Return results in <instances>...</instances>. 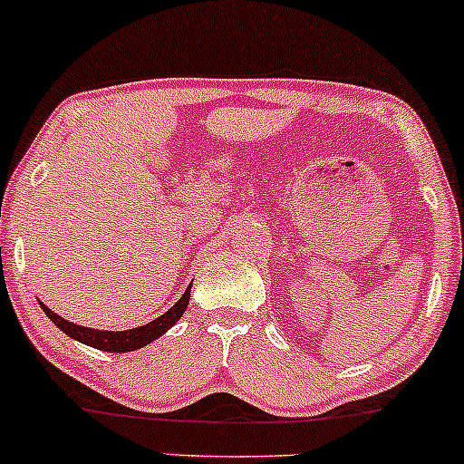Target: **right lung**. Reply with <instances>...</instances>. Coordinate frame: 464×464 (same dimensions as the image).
Segmentation results:
<instances>
[{
    "instance_id": "obj_1",
    "label": "right lung",
    "mask_w": 464,
    "mask_h": 464,
    "mask_svg": "<svg viewBox=\"0 0 464 464\" xmlns=\"http://www.w3.org/2000/svg\"><path fill=\"white\" fill-rule=\"evenodd\" d=\"M190 287L192 285H188V289L184 291V295H181V298L177 300L166 314L155 317V320L149 322V324L135 326V329H127V331H98V329H90V326L74 324V322L65 320V317H61L59 314H54V311L48 309L44 302H39V304L41 309L45 311V315L54 322V326H59V329L63 331L65 335H70L72 340L81 342V344H87L92 348H98V351L131 353L150 344V342L158 340V337H162L164 333L169 331L181 315H184V311L188 309V302H190Z\"/></svg>"
}]
</instances>
